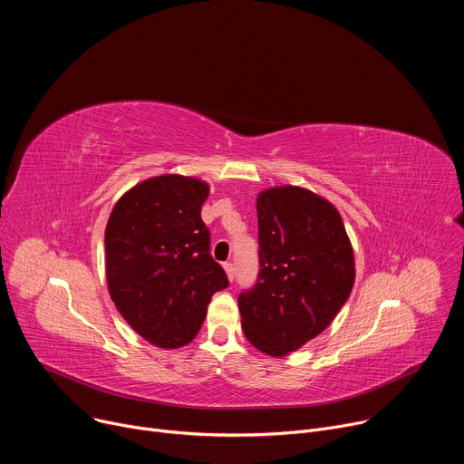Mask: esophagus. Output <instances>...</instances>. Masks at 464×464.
Wrapping results in <instances>:
<instances>
[{"label": "esophagus", "mask_w": 464, "mask_h": 464, "mask_svg": "<svg viewBox=\"0 0 464 464\" xmlns=\"http://www.w3.org/2000/svg\"><path fill=\"white\" fill-rule=\"evenodd\" d=\"M224 270L227 274V279L233 281L235 279V266H233V264L231 262H224Z\"/></svg>", "instance_id": "34e87169"}]
</instances>
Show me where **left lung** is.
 <instances>
[{
  "instance_id": "left-lung-1",
  "label": "left lung",
  "mask_w": 464,
  "mask_h": 464,
  "mask_svg": "<svg viewBox=\"0 0 464 464\" xmlns=\"http://www.w3.org/2000/svg\"><path fill=\"white\" fill-rule=\"evenodd\" d=\"M260 274L238 295L242 330L260 353L283 358L334 321L354 286V251L338 209L295 185L256 196Z\"/></svg>"
}]
</instances>
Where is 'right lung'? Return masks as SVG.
<instances>
[{
	"label": "right lung",
	"instance_id": "1",
	"mask_svg": "<svg viewBox=\"0 0 464 464\" xmlns=\"http://www.w3.org/2000/svg\"><path fill=\"white\" fill-rule=\"evenodd\" d=\"M209 183L163 174L126 190L106 231V283L122 319L160 349H179L200 330L226 272L209 253L202 204Z\"/></svg>",
	"mask_w": 464,
	"mask_h": 464
}]
</instances>
